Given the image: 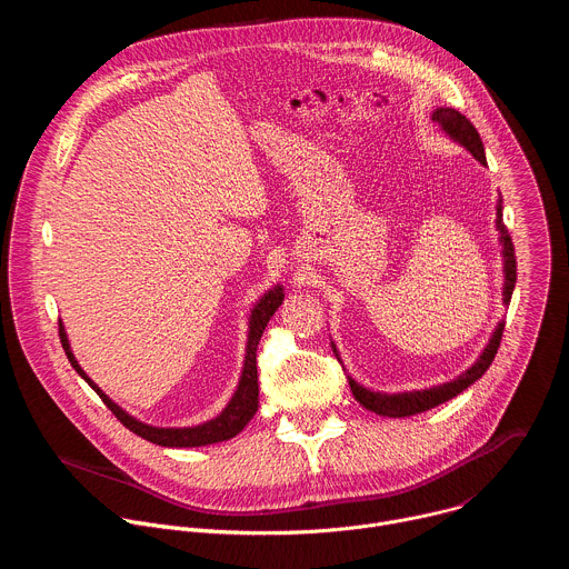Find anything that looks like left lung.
Masks as SVG:
<instances>
[{"mask_svg":"<svg viewBox=\"0 0 569 569\" xmlns=\"http://www.w3.org/2000/svg\"><path fill=\"white\" fill-rule=\"evenodd\" d=\"M432 121L446 132V137H450L455 143L463 146L481 167H486V152H483V143L479 139V132L475 130V126L457 110L452 108H437L432 112ZM502 196L498 198V207H496V229H498V240L502 246V259H505V286H502V301L505 306H509L513 288H516V250H513V242L509 236V229L502 222ZM502 331H505V321H498L496 331L489 338V345L483 347V351L479 353V358L466 369L461 371L455 380L443 382V385H435L430 389H415V391H398V393H385V391H373L369 387H362L360 382H356L349 373V385L351 391L356 396V400L367 408L369 412H376L380 417H389V419H402V417H412V415H421L428 412L437 405L455 398L457 393H461L463 389H468L475 380H479L486 369L491 367L498 349H500V340H502ZM336 358L340 360V351L336 349V345L331 342ZM342 362V360H340ZM347 371V369H345Z\"/></svg>","mask_w":569,"mask_h":569,"instance_id":"8db88e82","label":"left lung"}]
</instances>
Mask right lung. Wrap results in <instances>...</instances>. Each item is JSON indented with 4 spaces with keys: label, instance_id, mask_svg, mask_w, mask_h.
<instances>
[{
    "label": "right lung",
    "instance_id": "obj_1",
    "mask_svg": "<svg viewBox=\"0 0 569 569\" xmlns=\"http://www.w3.org/2000/svg\"><path fill=\"white\" fill-rule=\"evenodd\" d=\"M283 286L277 283L272 286L252 308L250 319H248V345H246V360H242V371L236 385V391L231 393L229 402L224 405V410L220 415H216L213 419L198 423V426H189V428H159V426H150L143 423L139 419H134L132 415H128L121 405H117L86 371L83 367L78 365L64 323L60 321V342L62 349L71 362V367L76 369V373L83 378L99 396L101 400L108 405L110 412L137 437L154 443V446H164V448H200V446H211V443H220L227 439H233L242 428H246L252 417L259 410V373H257V347L259 340L268 327L270 317L277 312V308L283 301Z\"/></svg>",
    "mask_w": 569,
    "mask_h": 569
}]
</instances>
